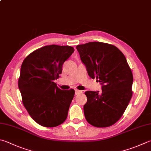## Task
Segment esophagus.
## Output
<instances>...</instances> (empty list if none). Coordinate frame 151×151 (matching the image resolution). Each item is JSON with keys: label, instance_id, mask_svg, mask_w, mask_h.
I'll use <instances>...</instances> for the list:
<instances>
[{"label": "esophagus", "instance_id": "34e87169", "mask_svg": "<svg viewBox=\"0 0 151 151\" xmlns=\"http://www.w3.org/2000/svg\"><path fill=\"white\" fill-rule=\"evenodd\" d=\"M75 93H76V95H79V94H81L82 93V91L78 90V89H76L75 90Z\"/></svg>", "mask_w": 151, "mask_h": 151}]
</instances>
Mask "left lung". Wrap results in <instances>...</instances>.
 <instances>
[{
    "label": "left lung",
    "mask_w": 151,
    "mask_h": 151,
    "mask_svg": "<svg viewBox=\"0 0 151 151\" xmlns=\"http://www.w3.org/2000/svg\"><path fill=\"white\" fill-rule=\"evenodd\" d=\"M76 49L88 75L102 85L101 93H85V119L95 127H109L120 120L132 99V70L124 54L112 45L89 42Z\"/></svg>",
    "instance_id": "8db88e82"
}]
</instances>
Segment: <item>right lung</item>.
I'll list each match as a JSON object with an SVG mask.
<instances>
[{"mask_svg": "<svg viewBox=\"0 0 151 151\" xmlns=\"http://www.w3.org/2000/svg\"><path fill=\"white\" fill-rule=\"evenodd\" d=\"M73 52L70 46L47 45L29 54L22 64L18 87L23 104L42 126L56 127L66 120L75 91L61 90L54 81Z\"/></svg>", "mask_w": 151, "mask_h": 151, "instance_id": "right-lung-1", "label": "right lung"}]
</instances>
